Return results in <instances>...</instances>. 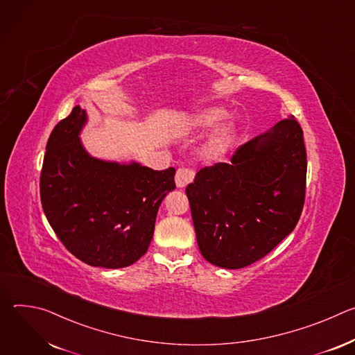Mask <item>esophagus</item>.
<instances>
[{
	"mask_svg": "<svg viewBox=\"0 0 355 355\" xmlns=\"http://www.w3.org/2000/svg\"><path fill=\"white\" fill-rule=\"evenodd\" d=\"M195 173L191 168H178L175 174V184L178 188H185L192 180Z\"/></svg>",
	"mask_w": 355,
	"mask_h": 355,
	"instance_id": "esophagus-1",
	"label": "esophagus"
}]
</instances>
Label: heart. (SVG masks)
<instances>
[{"instance_id": "heart-1", "label": "heart", "mask_w": 355, "mask_h": 355, "mask_svg": "<svg viewBox=\"0 0 355 355\" xmlns=\"http://www.w3.org/2000/svg\"><path fill=\"white\" fill-rule=\"evenodd\" d=\"M226 115L227 111L222 107H205L189 115L187 119V125L195 130H209L222 122ZM237 123L232 119L218 125L209 135L205 144L202 146V157L207 162H218L223 159L227 155V151L232 148L237 137Z\"/></svg>"}]
</instances>
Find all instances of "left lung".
<instances>
[{"label":"left lung","mask_w":355,"mask_h":355,"mask_svg":"<svg viewBox=\"0 0 355 355\" xmlns=\"http://www.w3.org/2000/svg\"><path fill=\"white\" fill-rule=\"evenodd\" d=\"M306 167L302 128L286 116L240 146L230 164L198 171L185 192L204 259L237 270L267 256L300 218Z\"/></svg>","instance_id":"1"}]
</instances>
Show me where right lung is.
<instances>
[{"mask_svg": "<svg viewBox=\"0 0 355 355\" xmlns=\"http://www.w3.org/2000/svg\"><path fill=\"white\" fill-rule=\"evenodd\" d=\"M87 122L77 105L50 133L40 174L43 212L78 260L123 268L146 254L162 202L175 188V170L92 157L80 139Z\"/></svg>", "mask_w": 355, "mask_h": 355, "instance_id": "1", "label": "right lung"}]
</instances>
